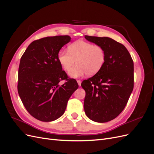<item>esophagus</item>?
Returning <instances> with one entry per match:
<instances>
[{"label": "esophagus", "instance_id": "esophagus-1", "mask_svg": "<svg viewBox=\"0 0 154 154\" xmlns=\"http://www.w3.org/2000/svg\"><path fill=\"white\" fill-rule=\"evenodd\" d=\"M77 82H78V85L80 87V86H81V83H82V82H81V81H80V80H77Z\"/></svg>", "mask_w": 154, "mask_h": 154}]
</instances>
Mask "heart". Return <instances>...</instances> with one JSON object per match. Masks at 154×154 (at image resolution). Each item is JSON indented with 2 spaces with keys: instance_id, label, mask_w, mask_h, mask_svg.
I'll return each mask as SVG.
<instances>
[{
  "instance_id": "heart-1",
  "label": "heart",
  "mask_w": 154,
  "mask_h": 154,
  "mask_svg": "<svg viewBox=\"0 0 154 154\" xmlns=\"http://www.w3.org/2000/svg\"><path fill=\"white\" fill-rule=\"evenodd\" d=\"M106 55L104 49L99 45L90 42L77 40L68 46V51L60 49L58 60L66 71L77 61V66L72 69L69 74L72 78H78L87 74L93 76L104 66Z\"/></svg>"
}]
</instances>
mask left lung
Masks as SVG:
<instances>
[{
  "mask_svg": "<svg viewBox=\"0 0 154 154\" xmlns=\"http://www.w3.org/2000/svg\"><path fill=\"white\" fill-rule=\"evenodd\" d=\"M85 38L104 49L106 60L98 72L82 83L85 91L84 110L95 122H108L123 110L133 91L134 62L127 48L116 40L87 35Z\"/></svg>",
  "mask_w": 154,
  "mask_h": 154,
  "instance_id": "1",
  "label": "left lung"
}]
</instances>
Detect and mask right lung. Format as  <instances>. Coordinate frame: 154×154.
<instances>
[{
  "label": "right lung",
  "mask_w": 154,
  "mask_h": 154,
  "mask_svg": "<svg viewBox=\"0 0 154 154\" xmlns=\"http://www.w3.org/2000/svg\"><path fill=\"white\" fill-rule=\"evenodd\" d=\"M70 41L68 35L35 40L20 58L18 94L27 112L42 122L61 117L70 97L78 88L76 80L69 78L58 60L59 51Z\"/></svg>",
  "instance_id": "right-lung-1"
}]
</instances>
